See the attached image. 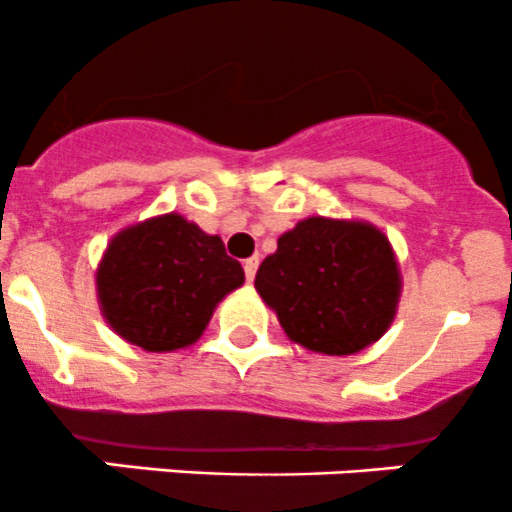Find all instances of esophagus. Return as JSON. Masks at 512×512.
<instances>
[{"mask_svg":"<svg viewBox=\"0 0 512 512\" xmlns=\"http://www.w3.org/2000/svg\"><path fill=\"white\" fill-rule=\"evenodd\" d=\"M256 271H258V256H251L244 261V273H246V281H254L256 278Z\"/></svg>","mask_w":512,"mask_h":512,"instance_id":"1","label":"esophagus"}]
</instances>
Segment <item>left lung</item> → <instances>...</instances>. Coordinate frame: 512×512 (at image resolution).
Wrapping results in <instances>:
<instances>
[{"instance_id": "1", "label": "left lung", "mask_w": 512, "mask_h": 512, "mask_svg": "<svg viewBox=\"0 0 512 512\" xmlns=\"http://www.w3.org/2000/svg\"><path fill=\"white\" fill-rule=\"evenodd\" d=\"M254 283L291 341L328 356H351L378 341L401 293L396 256L381 231L321 216L283 234Z\"/></svg>"}]
</instances>
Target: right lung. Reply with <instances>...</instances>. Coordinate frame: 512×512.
Instances as JSON below:
<instances>
[{"label":"right lung","mask_w":512,"mask_h":512,"mask_svg":"<svg viewBox=\"0 0 512 512\" xmlns=\"http://www.w3.org/2000/svg\"><path fill=\"white\" fill-rule=\"evenodd\" d=\"M241 283L244 268L224 241L176 214L116 234L96 273L106 321L144 351L191 346Z\"/></svg>","instance_id":"add662e5"}]
</instances>
